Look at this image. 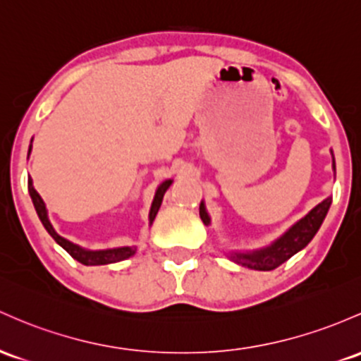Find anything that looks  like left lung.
<instances>
[{"instance_id":"8db88e82","label":"left lung","mask_w":361,"mask_h":361,"mask_svg":"<svg viewBox=\"0 0 361 361\" xmlns=\"http://www.w3.org/2000/svg\"><path fill=\"white\" fill-rule=\"evenodd\" d=\"M329 207H331V199L320 202L315 209H312L302 221H298L286 235L281 236L271 247L264 248L260 252L233 253L231 259L241 265L255 269V271H272V269L279 267L281 264L286 262L296 252H300L310 243L315 233L319 231ZM200 219L204 221V224H209V216L205 212L204 204H200Z\"/></svg>"}]
</instances>
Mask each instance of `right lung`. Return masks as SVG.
<instances>
[{
	"mask_svg": "<svg viewBox=\"0 0 361 361\" xmlns=\"http://www.w3.org/2000/svg\"><path fill=\"white\" fill-rule=\"evenodd\" d=\"M30 149H32V144H30V147H29V154H30ZM169 185H171V180L164 181V183H162L161 187L157 188L156 197H154V202H152V209H150V216H149V217H150V223H152L154 217H156L157 211H159L162 197H164V192L169 188ZM29 193H30V199H32V202H34L35 211H37L39 219H41V223L44 224V228L47 229V233H49V235L53 236L54 241H56L59 247L65 248V250L68 252L70 255L73 257L75 260H78V262H80V264H84V265H104V264H113V262H120V260L128 259V257H132L133 253H135V248H130V247L113 248V250L90 252V250H84V248L77 247V245H73V243H71V241H68V240L61 238V236H59L58 233L54 231V228H53V226H51L49 219H47L46 205H44V202H42L41 195H39V193L35 192V188L32 187V180H29Z\"/></svg>",
	"mask_w": 361,
	"mask_h": 361,
	"instance_id": "obj_1",
	"label": "right lung"
}]
</instances>
